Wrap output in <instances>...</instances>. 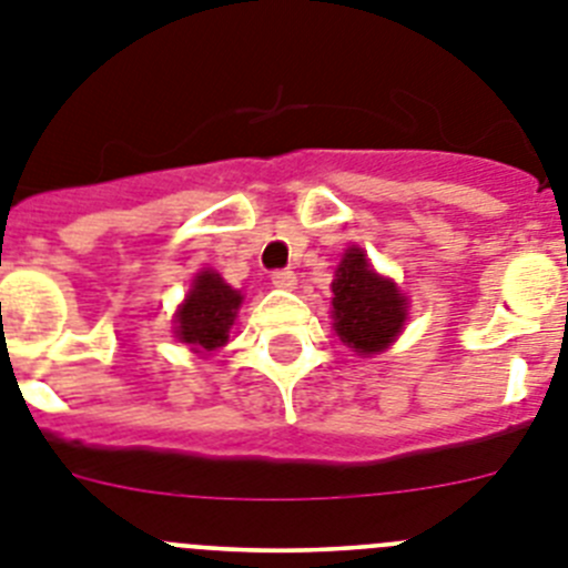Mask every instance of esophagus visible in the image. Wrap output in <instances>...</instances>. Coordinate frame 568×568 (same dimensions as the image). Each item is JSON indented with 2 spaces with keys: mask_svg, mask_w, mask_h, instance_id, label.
I'll list each match as a JSON object with an SVG mask.
<instances>
[{
  "mask_svg": "<svg viewBox=\"0 0 568 568\" xmlns=\"http://www.w3.org/2000/svg\"><path fill=\"white\" fill-rule=\"evenodd\" d=\"M295 281L298 278H295L293 270H275L273 273V284L278 290H295Z\"/></svg>",
  "mask_w": 568,
  "mask_h": 568,
  "instance_id": "34e87169",
  "label": "esophagus"
}]
</instances>
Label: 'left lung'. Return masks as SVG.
<instances>
[{
    "label": "left lung",
    "mask_w": 568,
    "mask_h": 568,
    "mask_svg": "<svg viewBox=\"0 0 568 568\" xmlns=\"http://www.w3.org/2000/svg\"><path fill=\"white\" fill-rule=\"evenodd\" d=\"M406 295L373 270L361 247H349L333 278V327L353 353L378 355L400 335Z\"/></svg>",
    "instance_id": "8db88e82"
}]
</instances>
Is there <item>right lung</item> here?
Here are the masks:
<instances>
[{"label": "right lung", "mask_w": 568, "mask_h": 568, "mask_svg": "<svg viewBox=\"0 0 568 568\" xmlns=\"http://www.w3.org/2000/svg\"><path fill=\"white\" fill-rule=\"evenodd\" d=\"M244 295L233 290L215 270H202L193 278L187 298L175 310V338L193 353L210 355L227 344L230 327Z\"/></svg>", "instance_id": "right-lung-1"}]
</instances>
